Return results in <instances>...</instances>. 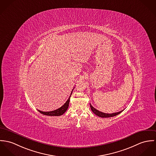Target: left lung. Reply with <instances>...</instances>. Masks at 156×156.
I'll use <instances>...</instances> for the list:
<instances>
[{"instance_id":"1","label":"left lung","mask_w":156,"mask_h":156,"mask_svg":"<svg viewBox=\"0 0 156 156\" xmlns=\"http://www.w3.org/2000/svg\"><path fill=\"white\" fill-rule=\"evenodd\" d=\"M90 108H91V109L92 111V112L96 114V115L100 117H102V118H108V117H114V116H116L118 114H120L121 112L123 111L122 110L120 112H115V113H112V114H107V113H104L102 112H101L98 110H97L96 109H95L93 106H92V105L90 104Z\"/></svg>"}]
</instances>
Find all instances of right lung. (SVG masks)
Returning a JSON list of instances; mask_svg holds the SVG:
<instances>
[{
    "label": "right lung",
    "instance_id": "right-lung-1",
    "mask_svg": "<svg viewBox=\"0 0 156 156\" xmlns=\"http://www.w3.org/2000/svg\"><path fill=\"white\" fill-rule=\"evenodd\" d=\"M72 91H73V90H72ZM72 92L70 93V96L72 94ZM70 96L69 98H68V101L65 103V104L62 106H61L60 108H58L57 109H55V110L52 111H49V112H44V111H39L38 109H37V111L40 113H41V114H42L44 115H48V116H60V115H63L66 111V110L68 109V108L69 107Z\"/></svg>",
    "mask_w": 156,
    "mask_h": 156
}]
</instances>
